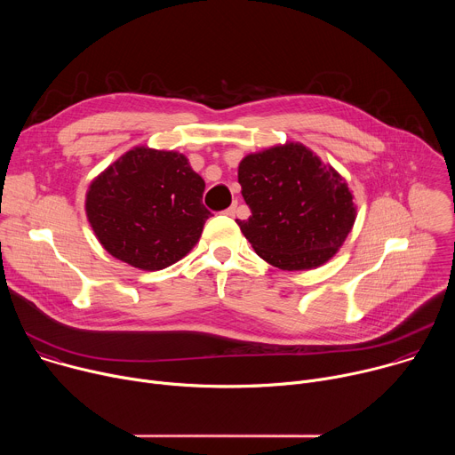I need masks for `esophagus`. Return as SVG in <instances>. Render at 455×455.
I'll use <instances>...</instances> for the list:
<instances>
[{"mask_svg": "<svg viewBox=\"0 0 455 455\" xmlns=\"http://www.w3.org/2000/svg\"><path fill=\"white\" fill-rule=\"evenodd\" d=\"M235 211H237V204H232V205L225 211V214L230 216V218H234V216H235Z\"/></svg>", "mask_w": 455, "mask_h": 455, "instance_id": "esophagus-1", "label": "esophagus"}]
</instances>
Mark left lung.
<instances>
[{
	"label": "left lung",
	"instance_id": "left-lung-1",
	"mask_svg": "<svg viewBox=\"0 0 455 455\" xmlns=\"http://www.w3.org/2000/svg\"><path fill=\"white\" fill-rule=\"evenodd\" d=\"M237 180L251 216L235 223L255 253L275 268L323 265L353 228L356 207L346 180L302 144L244 156Z\"/></svg>",
	"mask_w": 455,
	"mask_h": 455
}]
</instances>
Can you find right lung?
I'll return each mask as SVG.
<instances>
[{
	"instance_id": "right-lung-1",
	"label": "right lung",
	"mask_w": 455,
	"mask_h": 455,
	"mask_svg": "<svg viewBox=\"0 0 455 455\" xmlns=\"http://www.w3.org/2000/svg\"><path fill=\"white\" fill-rule=\"evenodd\" d=\"M204 190V178L183 155L135 148L92 181L86 214L113 257L155 272L198 243L212 216L202 202Z\"/></svg>"
}]
</instances>
